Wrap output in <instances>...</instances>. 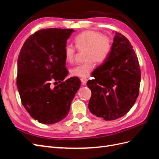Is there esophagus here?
I'll return each mask as SVG.
<instances>
[{"mask_svg":"<svg viewBox=\"0 0 159 159\" xmlns=\"http://www.w3.org/2000/svg\"><path fill=\"white\" fill-rule=\"evenodd\" d=\"M81 84L82 85H85L87 84V81H88V79L87 78H81Z\"/></svg>","mask_w":159,"mask_h":159,"instance_id":"obj_1","label":"esophagus"}]
</instances>
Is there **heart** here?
<instances>
[{
	"label": "heart",
	"instance_id": "1",
	"mask_svg": "<svg viewBox=\"0 0 159 159\" xmlns=\"http://www.w3.org/2000/svg\"><path fill=\"white\" fill-rule=\"evenodd\" d=\"M75 47L78 50H86L85 63L75 66L71 69L72 75L85 78L89 76L95 66V61L102 63L107 60L112 49L110 39L102 33L87 30L81 32L74 38ZM76 49L71 44H67L64 48V56L66 61L71 63L74 61Z\"/></svg>",
	"mask_w": 159,
	"mask_h": 159
}]
</instances>
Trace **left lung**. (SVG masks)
<instances>
[{
	"mask_svg": "<svg viewBox=\"0 0 159 159\" xmlns=\"http://www.w3.org/2000/svg\"><path fill=\"white\" fill-rule=\"evenodd\" d=\"M93 76L87 83L91 91L90 112L105 121L128 113L139 94L141 70L132 45L121 33L115 32L111 52Z\"/></svg>",
	"mask_w": 159,
	"mask_h": 159,
	"instance_id": "obj_1",
	"label": "left lung"
}]
</instances>
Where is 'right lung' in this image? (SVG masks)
Instances as JSON below:
<instances>
[{"label":"right lung","mask_w":159,"mask_h":159,"mask_svg":"<svg viewBox=\"0 0 159 159\" xmlns=\"http://www.w3.org/2000/svg\"><path fill=\"white\" fill-rule=\"evenodd\" d=\"M73 29L46 28L36 32L24 43L18 57L16 85L22 104L35 120L54 124L68 115L81 81L65 79L64 48ZM61 84L53 89L51 81Z\"/></svg>","instance_id":"right-lung-1"}]
</instances>
